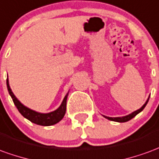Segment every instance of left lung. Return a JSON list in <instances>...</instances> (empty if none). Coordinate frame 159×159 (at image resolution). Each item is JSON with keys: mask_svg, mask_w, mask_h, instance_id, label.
<instances>
[{"mask_svg": "<svg viewBox=\"0 0 159 159\" xmlns=\"http://www.w3.org/2000/svg\"><path fill=\"white\" fill-rule=\"evenodd\" d=\"M150 98V97H149ZM149 98L147 99V101L145 102V103L143 105V106L139 108V109H138V110L134 111L133 112L132 114H128V115H126V116H123V117H114V118H112V117H107V116H104L105 118L107 119V120H113V121H116V122H126L130 120L131 119H133L134 117H135L136 115H137L139 113H140L144 108H145V107L146 106V104L148 102V101H149Z\"/></svg>", "mask_w": 159, "mask_h": 159, "instance_id": "8db88e82", "label": "left lung"}]
</instances>
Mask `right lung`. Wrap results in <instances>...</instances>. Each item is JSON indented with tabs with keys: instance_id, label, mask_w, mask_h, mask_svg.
<instances>
[{
	"instance_id": "1",
	"label": "right lung",
	"mask_w": 159,
	"mask_h": 159,
	"mask_svg": "<svg viewBox=\"0 0 159 159\" xmlns=\"http://www.w3.org/2000/svg\"><path fill=\"white\" fill-rule=\"evenodd\" d=\"M7 90L11 97L13 99L14 105L16 106L17 109L19 112L25 117L28 120L33 122L34 124L37 125H40V126H52L54 124H56L57 122H59L64 118L65 112H66V101H67V96L68 94L65 95V97L62 102V104L60 107L57 109V110L48 113V114H41V113H38L36 111H33L30 109L28 107H25L18 100L14 93L12 92L11 89H10L9 83H8V79H7Z\"/></svg>"
}]
</instances>
